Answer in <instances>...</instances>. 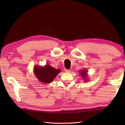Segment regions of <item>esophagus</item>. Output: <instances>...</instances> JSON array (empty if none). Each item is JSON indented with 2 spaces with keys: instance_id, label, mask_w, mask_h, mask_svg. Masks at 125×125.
Here are the masks:
<instances>
[{
  "instance_id": "34e87169",
  "label": "esophagus",
  "mask_w": 125,
  "mask_h": 125,
  "mask_svg": "<svg viewBox=\"0 0 125 125\" xmlns=\"http://www.w3.org/2000/svg\"><path fill=\"white\" fill-rule=\"evenodd\" d=\"M64 71H65V72H66V73L71 72V71L69 70V69H64Z\"/></svg>"
}]
</instances>
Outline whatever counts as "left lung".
<instances>
[{
	"label": "left lung",
	"mask_w": 125,
	"mask_h": 125,
	"mask_svg": "<svg viewBox=\"0 0 125 125\" xmlns=\"http://www.w3.org/2000/svg\"><path fill=\"white\" fill-rule=\"evenodd\" d=\"M87 72L88 71L85 70V69H82L80 72V75H81L82 77L83 78V79H85L84 80H85V82H86L88 80L87 79H85V78L87 77Z\"/></svg>",
	"instance_id": "obj_1"
}]
</instances>
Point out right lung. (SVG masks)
Listing matches in <instances>:
<instances>
[{
	"instance_id": "obj_1",
	"label": "right lung",
	"mask_w": 125,
	"mask_h": 125,
	"mask_svg": "<svg viewBox=\"0 0 125 125\" xmlns=\"http://www.w3.org/2000/svg\"><path fill=\"white\" fill-rule=\"evenodd\" d=\"M33 71L35 76L40 82L45 83H50L53 82L61 71L54 68L48 64H46L44 67L36 65Z\"/></svg>"
}]
</instances>
